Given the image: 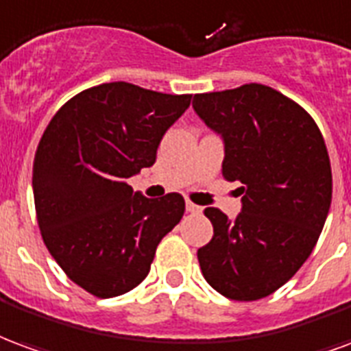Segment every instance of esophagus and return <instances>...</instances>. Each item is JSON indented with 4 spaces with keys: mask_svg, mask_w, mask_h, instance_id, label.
Here are the masks:
<instances>
[{
    "mask_svg": "<svg viewBox=\"0 0 351 351\" xmlns=\"http://www.w3.org/2000/svg\"><path fill=\"white\" fill-rule=\"evenodd\" d=\"M186 211H189V213H200L202 207L193 204V202H186Z\"/></svg>",
    "mask_w": 351,
    "mask_h": 351,
    "instance_id": "obj_1",
    "label": "esophagus"
}]
</instances>
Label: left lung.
<instances>
[{
    "instance_id": "8db88e82",
    "label": "left lung",
    "mask_w": 351,
    "mask_h": 351,
    "mask_svg": "<svg viewBox=\"0 0 351 351\" xmlns=\"http://www.w3.org/2000/svg\"><path fill=\"white\" fill-rule=\"evenodd\" d=\"M193 106L224 138L222 176L243 194L235 221L217 207L204 211L213 224V239L198 249L204 278L234 301L267 298L306 262L326 224V140L303 106L263 84L198 93Z\"/></svg>"
}]
</instances>
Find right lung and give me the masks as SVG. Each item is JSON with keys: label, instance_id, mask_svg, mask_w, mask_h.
<instances>
[{"label": "right lung", "instance_id": "1", "mask_svg": "<svg viewBox=\"0 0 351 351\" xmlns=\"http://www.w3.org/2000/svg\"><path fill=\"white\" fill-rule=\"evenodd\" d=\"M191 97L101 84L69 99L40 136L33 198L43 241L65 275L95 298L136 288L160 239L185 213L179 193L145 198L127 179L155 162Z\"/></svg>", "mask_w": 351, "mask_h": 351}]
</instances>
